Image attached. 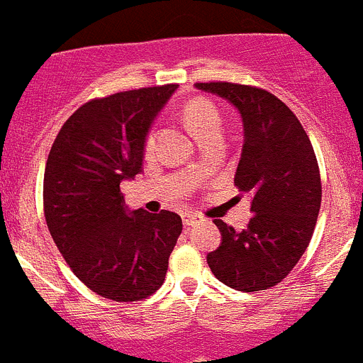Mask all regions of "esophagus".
<instances>
[{"mask_svg":"<svg viewBox=\"0 0 363 363\" xmlns=\"http://www.w3.org/2000/svg\"><path fill=\"white\" fill-rule=\"evenodd\" d=\"M182 221H184L185 227H192V225H196V223L199 221V216L194 214V212H185V214L182 216Z\"/></svg>","mask_w":363,"mask_h":363,"instance_id":"1","label":"esophagus"}]
</instances>
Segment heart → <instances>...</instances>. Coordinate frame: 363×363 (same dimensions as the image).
Returning <instances> with one entry per match:
<instances>
[{"label":"heart","mask_w":363,"mask_h":363,"mask_svg":"<svg viewBox=\"0 0 363 363\" xmlns=\"http://www.w3.org/2000/svg\"><path fill=\"white\" fill-rule=\"evenodd\" d=\"M185 125L192 133L196 140L207 135H221V115L218 108L207 99H191L182 108ZM152 145V138L147 136L144 142V149L149 151Z\"/></svg>","instance_id":"heart-1"}]
</instances>
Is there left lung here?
I'll list each match as a JSON object with an SVG mask.
<instances>
[{
	"label": "left lung",
	"instance_id": "left-lung-1",
	"mask_svg": "<svg viewBox=\"0 0 363 363\" xmlns=\"http://www.w3.org/2000/svg\"><path fill=\"white\" fill-rule=\"evenodd\" d=\"M238 108L245 144L234 184L250 194L245 230L214 219L221 245L207 255L212 274L239 291L268 290L294 270L313 235L322 185L313 145L288 106L266 89L196 82Z\"/></svg>",
	"mask_w": 363,
	"mask_h": 363
}]
</instances>
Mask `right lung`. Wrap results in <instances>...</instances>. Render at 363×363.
Returning <instances> with one entry per match:
<instances>
[{"instance_id":"1","label":"right lung","mask_w":363,"mask_h":363,"mask_svg":"<svg viewBox=\"0 0 363 363\" xmlns=\"http://www.w3.org/2000/svg\"><path fill=\"white\" fill-rule=\"evenodd\" d=\"M178 84L91 99L69 116L50 149L43 207L55 247L101 297L136 302L164 284L182 218L125 214L121 184L142 171L152 118Z\"/></svg>"}]
</instances>
